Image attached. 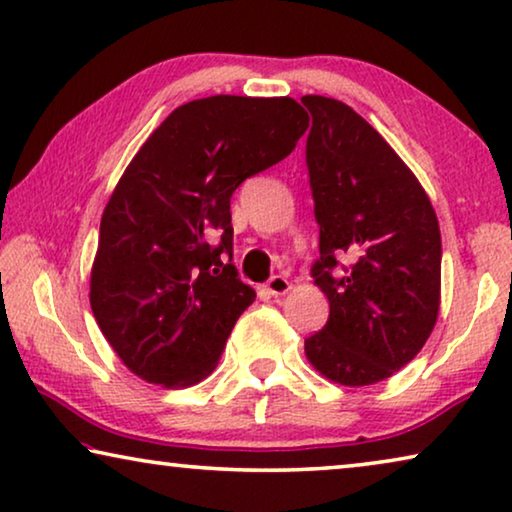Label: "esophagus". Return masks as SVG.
Wrapping results in <instances>:
<instances>
[{"label":"esophagus","mask_w":512,"mask_h":512,"mask_svg":"<svg viewBox=\"0 0 512 512\" xmlns=\"http://www.w3.org/2000/svg\"><path fill=\"white\" fill-rule=\"evenodd\" d=\"M266 289H269V294L273 296H282L289 292V280L285 276H271L269 282H266Z\"/></svg>","instance_id":"obj_1"}]
</instances>
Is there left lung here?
Returning <instances> with one entry per match:
<instances>
[{
    "label": "left lung",
    "instance_id": "left-lung-1",
    "mask_svg": "<svg viewBox=\"0 0 512 512\" xmlns=\"http://www.w3.org/2000/svg\"><path fill=\"white\" fill-rule=\"evenodd\" d=\"M319 259L312 278L329 322L305 356L338 384L368 386L421 352L439 312L441 234L418 179L361 114L303 96Z\"/></svg>",
    "mask_w": 512,
    "mask_h": 512
}]
</instances>
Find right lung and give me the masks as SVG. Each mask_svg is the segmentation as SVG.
Here are the masks:
<instances>
[{
    "mask_svg": "<svg viewBox=\"0 0 512 512\" xmlns=\"http://www.w3.org/2000/svg\"><path fill=\"white\" fill-rule=\"evenodd\" d=\"M294 98L209 96L142 144L101 218L91 310L128 370L188 386L216 368L255 289L232 266L234 190L292 154Z\"/></svg>",
    "mask_w": 512,
    "mask_h": 512,
    "instance_id": "right-lung-1",
    "label": "right lung"
}]
</instances>
